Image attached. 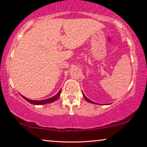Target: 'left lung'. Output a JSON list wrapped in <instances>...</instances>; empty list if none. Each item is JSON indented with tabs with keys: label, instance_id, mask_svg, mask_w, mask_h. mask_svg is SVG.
<instances>
[{
	"label": "left lung",
	"instance_id": "left-lung-1",
	"mask_svg": "<svg viewBox=\"0 0 147 147\" xmlns=\"http://www.w3.org/2000/svg\"><path fill=\"white\" fill-rule=\"evenodd\" d=\"M82 93H83V92H82ZM83 96L84 97V98H85V99L86 100V101L88 102H90V103H92V104H97V103H95V102H92V101H91V100H90L88 99V98L87 97H86V96L85 95H84V93H83Z\"/></svg>",
	"mask_w": 147,
	"mask_h": 147
}]
</instances>
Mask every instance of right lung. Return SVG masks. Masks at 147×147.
Segmentation results:
<instances>
[{
	"label": "right lung",
	"instance_id": "add662e5",
	"mask_svg": "<svg viewBox=\"0 0 147 147\" xmlns=\"http://www.w3.org/2000/svg\"><path fill=\"white\" fill-rule=\"evenodd\" d=\"M61 90H60L59 92L55 95L53 97L50 98H48V99H45V100H30V99H28L27 98L25 97V96L21 95L22 97H23L24 99L25 100H27V102H29V103H31L32 104H34V105H43V104H49V103H51V102H55V100H57L59 97L60 96V94H61Z\"/></svg>",
	"mask_w": 147,
	"mask_h": 147
}]
</instances>
